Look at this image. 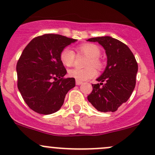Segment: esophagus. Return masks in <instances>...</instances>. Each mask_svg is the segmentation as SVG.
Listing matches in <instances>:
<instances>
[{"mask_svg": "<svg viewBox=\"0 0 155 155\" xmlns=\"http://www.w3.org/2000/svg\"><path fill=\"white\" fill-rule=\"evenodd\" d=\"M81 84H82V82H81V81H78V80H76V85H80Z\"/></svg>", "mask_w": 155, "mask_h": 155, "instance_id": "obj_1", "label": "esophagus"}]
</instances>
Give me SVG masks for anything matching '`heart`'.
Masks as SVG:
<instances>
[{
    "instance_id": "1",
    "label": "heart",
    "mask_w": 155,
    "mask_h": 155,
    "mask_svg": "<svg viewBox=\"0 0 155 155\" xmlns=\"http://www.w3.org/2000/svg\"><path fill=\"white\" fill-rule=\"evenodd\" d=\"M78 51L81 54H84L89 57L86 62V67H89L85 69H71L69 71V76L74 78L78 81H86L95 77L97 74L96 70L93 66L100 69L102 67V63L100 60L99 56L101 51L96 45L91 43H86L79 45ZM75 52L69 47H65L60 53V60L64 65L67 67H71L74 65L75 62Z\"/></svg>"
}]
</instances>
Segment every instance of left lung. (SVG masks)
<instances>
[{"label": "left lung", "mask_w": 155, "mask_h": 155, "mask_svg": "<svg viewBox=\"0 0 155 155\" xmlns=\"http://www.w3.org/2000/svg\"><path fill=\"white\" fill-rule=\"evenodd\" d=\"M87 41L98 42L107 57L106 68L96 79L101 83L92 84L87 99L98 111L115 112L127 102L135 89L137 61L127 45L111 37H93Z\"/></svg>", "instance_id": "left-lung-1"}]
</instances>
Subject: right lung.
Wrapping results in <instances>:
<instances>
[{
  "instance_id": "1",
  "label": "right lung",
  "mask_w": 155,
  "mask_h": 155,
  "mask_svg": "<svg viewBox=\"0 0 155 155\" xmlns=\"http://www.w3.org/2000/svg\"><path fill=\"white\" fill-rule=\"evenodd\" d=\"M76 40L60 35L46 34L35 37L17 63L18 87L30 109L49 115L58 111L66 94L74 87V78L67 74L60 60L62 50Z\"/></svg>"
}]
</instances>
